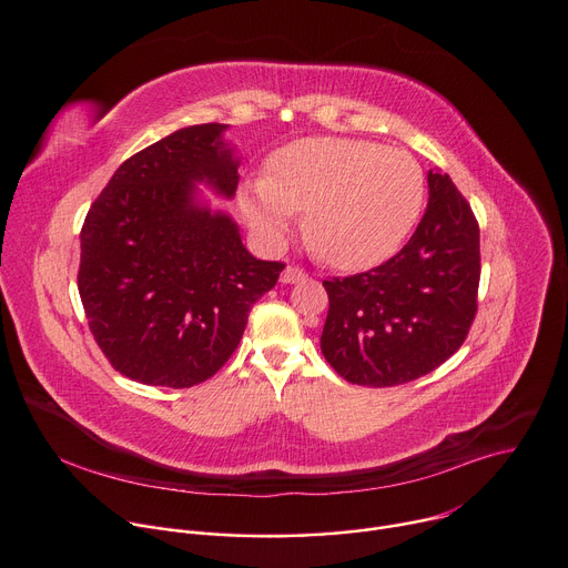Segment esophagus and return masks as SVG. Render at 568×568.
Segmentation results:
<instances>
[{
  "instance_id": "34e87169",
  "label": "esophagus",
  "mask_w": 568,
  "mask_h": 568,
  "mask_svg": "<svg viewBox=\"0 0 568 568\" xmlns=\"http://www.w3.org/2000/svg\"><path fill=\"white\" fill-rule=\"evenodd\" d=\"M307 275H305V271H300V268H295V265H286V268L282 271V282L284 284H295V282H303Z\"/></svg>"
}]
</instances>
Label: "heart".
<instances>
[{
  "label": "heart",
  "mask_w": 568,
  "mask_h": 568,
  "mask_svg": "<svg viewBox=\"0 0 568 568\" xmlns=\"http://www.w3.org/2000/svg\"><path fill=\"white\" fill-rule=\"evenodd\" d=\"M422 202L424 176L410 155L348 138L282 146L263 181L241 192V211L265 241L280 243L291 215L305 213V243L342 271L366 268L394 252Z\"/></svg>",
  "instance_id": "1"
}]
</instances>
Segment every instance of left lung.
<instances>
[{
  "mask_svg": "<svg viewBox=\"0 0 568 568\" xmlns=\"http://www.w3.org/2000/svg\"><path fill=\"white\" fill-rule=\"evenodd\" d=\"M428 206L389 261L323 286L329 310L321 351L353 385L392 387L430 374L468 337L477 314L479 224L440 170H428Z\"/></svg>",
  "mask_w": 568,
  "mask_h": 568,
  "instance_id": "left-lung-1",
  "label": "left lung"
}]
</instances>
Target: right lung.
<instances>
[{
  "label": "right lung",
  "instance_id": "obj_1",
  "mask_svg": "<svg viewBox=\"0 0 568 568\" xmlns=\"http://www.w3.org/2000/svg\"><path fill=\"white\" fill-rule=\"evenodd\" d=\"M226 128L187 125L128 158L87 213L80 297L95 344L130 381H209L284 271L254 258L239 224L196 187L236 194L241 158Z\"/></svg>",
  "mask_w": 568,
  "mask_h": 568
}]
</instances>
